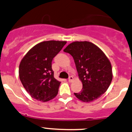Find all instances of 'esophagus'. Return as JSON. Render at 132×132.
Returning a JSON list of instances; mask_svg holds the SVG:
<instances>
[{"mask_svg":"<svg viewBox=\"0 0 132 132\" xmlns=\"http://www.w3.org/2000/svg\"><path fill=\"white\" fill-rule=\"evenodd\" d=\"M73 80V77L72 76H70L68 78V81L69 82H72Z\"/></svg>","mask_w":132,"mask_h":132,"instance_id":"34e87169","label":"esophagus"}]
</instances>
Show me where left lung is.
I'll use <instances>...</instances> for the list:
<instances>
[{"mask_svg": "<svg viewBox=\"0 0 132 132\" xmlns=\"http://www.w3.org/2000/svg\"><path fill=\"white\" fill-rule=\"evenodd\" d=\"M64 52L73 57L82 82L81 92L74 93L78 99L90 102L106 92L111 83L113 73L111 62L101 48L90 42H74Z\"/></svg>", "mask_w": 132, "mask_h": 132, "instance_id": "left-lung-1", "label": "left lung"}]
</instances>
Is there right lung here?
<instances>
[{
	"instance_id": "1",
	"label": "right lung",
	"mask_w": 132,
	"mask_h": 132,
	"mask_svg": "<svg viewBox=\"0 0 132 132\" xmlns=\"http://www.w3.org/2000/svg\"><path fill=\"white\" fill-rule=\"evenodd\" d=\"M66 44V41L42 42L31 48L22 59L19 79L33 99L47 102L57 95L61 82L54 77L52 61Z\"/></svg>"
}]
</instances>
